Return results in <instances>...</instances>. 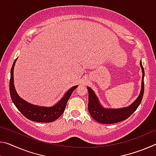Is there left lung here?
Returning <instances> with one entry per match:
<instances>
[{"mask_svg":"<svg viewBox=\"0 0 156 156\" xmlns=\"http://www.w3.org/2000/svg\"><path fill=\"white\" fill-rule=\"evenodd\" d=\"M142 70V88L139 96L135 102L130 106L124 107L122 109H107L102 107L99 103L98 100L95 95L94 92L89 87L88 88L89 92V104L88 109L91 117L98 122L102 124H114L119 122L120 121L125 120L130 116L137 109V108L140 104L144 95V71L142 67V62H140Z\"/></svg>","mask_w":156,"mask_h":156,"instance_id":"1","label":"left lung"}]
</instances>
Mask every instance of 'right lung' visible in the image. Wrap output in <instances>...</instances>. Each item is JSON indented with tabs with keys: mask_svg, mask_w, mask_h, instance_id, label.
Returning <instances> with one entry per match:
<instances>
[{
	"mask_svg": "<svg viewBox=\"0 0 156 156\" xmlns=\"http://www.w3.org/2000/svg\"><path fill=\"white\" fill-rule=\"evenodd\" d=\"M17 58L14 60L11 69V77L9 80V92L12 102L21 113L27 119L38 122H51L58 119L65 112L66 105L71 95L77 86L69 90L65 96L51 107H38L28 103L18 96L14 86V67Z\"/></svg>",
	"mask_w": 156,
	"mask_h": 156,
	"instance_id": "right-lung-1",
	"label": "right lung"
}]
</instances>
